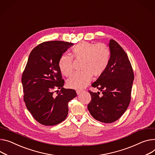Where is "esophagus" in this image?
Wrapping results in <instances>:
<instances>
[{"mask_svg":"<svg viewBox=\"0 0 155 155\" xmlns=\"http://www.w3.org/2000/svg\"><path fill=\"white\" fill-rule=\"evenodd\" d=\"M76 93H77L78 95H79L81 93V91H76Z\"/></svg>","mask_w":155,"mask_h":155,"instance_id":"1","label":"esophagus"}]
</instances>
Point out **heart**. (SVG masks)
I'll use <instances>...</instances> for the list:
<instances>
[{
  "label": "heart",
  "mask_w": 155,
  "mask_h": 155,
  "mask_svg": "<svg viewBox=\"0 0 155 155\" xmlns=\"http://www.w3.org/2000/svg\"><path fill=\"white\" fill-rule=\"evenodd\" d=\"M73 57L82 59V73L74 74L67 81V86L71 89L81 90L86 87L91 82L92 75L99 77L104 74L110 61V51L105 44H94L82 41L73 48ZM59 68L61 73L69 76L73 72V58L63 54L59 59Z\"/></svg>",
  "instance_id": "b5f03b06"
}]
</instances>
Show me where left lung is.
Listing matches in <instances>:
<instances>
[{
	"instance_id": "8db88e82",
	"label": "left lung",
	"mask_w": 155,
	"mask_h": 155,
	"mask_svg": "<svg viewBox=\"0 0 155 155\" xmlns=\"http://www.w3.org/2000/svg\"><path fill=\"white\" fill-rule=\"evenodd\" d=\"M110 61L102 75L92 84L100 92L89 91L91 101L87 105L91 115L103 123H112L126 111L131 100L134 80L133 69L127 53L115 40L109 44Z\"/></svg>"
}]
</instances>
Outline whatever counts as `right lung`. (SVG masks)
I'll return each instance as SVG.
<instances>
[{"label":"right lung","instance_id":"right-lung-1","mask_svg":"<svg viewBox=\"0 0 155 155\" xmlns=\"http://www.w3.org/2000/svg\"><path fill=\"white\" fill-rule=\"evenodd\" d=\"M72 45L62 41L38 45L31 51L23 73L25 105L35 120L43 125L53 126L64 121L68 114V102L77 96L75 90L63 87L64 81L58 66L59 58ZM56 88L61 91H54Z\"/></svg>","mask_w":155,"mask_h":155}]
</instances>
